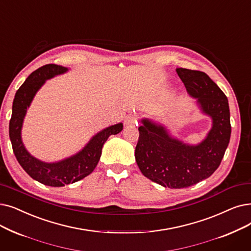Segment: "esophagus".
Segmentation results:
<instances>
[{"label":"esophagus","instance_id":"esophagus-1","mask_svg":"<svg viewBox=\"0 0 251 251\" xmlns=\"http://www.w3.org/2000/svg\"><path fill=\"white\" fill-rule=\"evenodd\" d=\"M138 121L136 117H128L125 120V125H137Z\"/></svg>","mask_w":251,"mask_h":251}]
</instances>
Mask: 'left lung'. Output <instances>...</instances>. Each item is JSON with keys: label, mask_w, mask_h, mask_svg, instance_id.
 I'll return each instance as SVG.
<instances>
[{"label": "left lung", "mask_w": 251, "mask_h": 251, "mask_svg": "<svg viewBox=\"0 0 251 251\" xmlns=\"http://www.w3.org/2000/svg\"><path fill=\"white\" fill-rule=\"evenodd\" d=\"M188 93L212 120L208 134L198 145L172 137L150 119L141 120L135 160L146 177L170 189L188 188L209 177L219 168L230 143V108L226 96L205 73L176 69Z\"/></svg>", "instance_id": "1"}]
</instances>
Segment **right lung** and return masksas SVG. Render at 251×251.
Wrapping results in <instances>:
<instances>
[{
  "instance_id": "add662e5",
  "label": "right lung",
  "mask_w": 251,
  "mask_h": 251,
  "mask_svg": "<svg viewBox=\"0 0 251 251\" xmlns=\"http://www.w3.org/2000/svg\"><path fill=\"white\" fill-rule=\"evenodd\" d=\"M67 72V68L57 64H46L32 72L15 94L9 123L10 140L20 166L31 178L50 187H63L89 176L100 159L106 139L123 129L122 123L106 127L96 133L77 154L58 162H43L29 154L21 139V128L27 108L46 80Z\"/></svg>"
}]
</instances>
